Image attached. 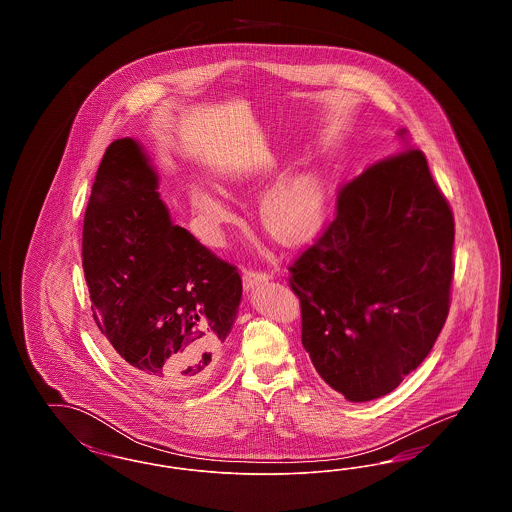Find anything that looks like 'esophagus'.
Listing matches in <instances>:
<instances>
[{"label": "esophagus", "mask_w": 512, "mask_h": 512, "mask_svg": "<svg viewBox=\"0 0 512 512\" xmlns=\"http://www.w3.org/2000/svg\"><path fill=\"white\" fill-rule=\"evenodd\" d=\"M242 278H244L245 290H249V288L257 286L259 282L270 280V278H272V274H270V272H265V270H253V268H245L244 274H242Z\"/></svg>", "instance_id": "34e87169"}]
</instances>
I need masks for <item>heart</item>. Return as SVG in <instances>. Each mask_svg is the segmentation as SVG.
Segmentation results:
<instances>
[{
    "label": "heart",
    "instance_id": "obj_1",
    "mask_svg": "<svg viewBox=\"0 0 512 512\" xmlns=\"http://www.w3.org/2000/svg\"><path fill=\"white\" fill-rule=\"evenodd\" d=\"M242 172H224L222 182L228 186L242 184ZM188 203L195 215L217 230L228 220V209L201 184H188ZM324 211V192L315 174L301 172L280 180L261 201V222L270 238L286 245L305 242L315 234Z\"/></svg>",
    "mask_w": 512,
    "mask_h": 512
}]
</instances>
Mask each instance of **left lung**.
Returning <instances> with one entry per match:
<instances>
[{
	"mask_svg": "<svg viewBox=\"0 0 512 512\" xmlns=\"http://www.w3.org/2000/svg\"><path fill=\"white\" fill-rule=\"evenodd\" d=\"M401 151L341 184L336 213L288 267L320 378L361 403L420 365L449 315L455 219L426 155Z\"/></svg>",
	"mask_w": 512,
	"mask_h": 512,
	"instance_id": "obj_1",
	"label": "left lung"
}]
</instances>
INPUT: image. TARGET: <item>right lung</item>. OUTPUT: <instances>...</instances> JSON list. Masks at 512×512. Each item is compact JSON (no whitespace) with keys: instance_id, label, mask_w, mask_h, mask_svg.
I'll use <instances>...</instances> for the list:
<instances>
[{"instance_id":"obj_1","label":"right lung","mask_w":512,"mask_h":512,"mask_svg":"<svg viewBox=\"0 0 512 512\" xmlns=\"http://www.w3.org/2000/svg\"><path fill=\"white\" fill-rule=\"evenodd\" d=\"M82 268L109 349L153 390H190L219 363L242 299L236 265L169 219L157 174L132 138L99 163Z\"/></svg>"}]
</instances>
